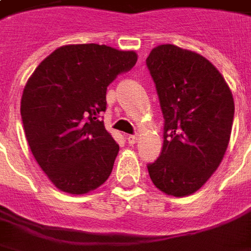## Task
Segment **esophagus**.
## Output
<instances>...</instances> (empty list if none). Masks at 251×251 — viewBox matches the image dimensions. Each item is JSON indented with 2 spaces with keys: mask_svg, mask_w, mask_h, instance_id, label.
I'll return each instance as SVG.
<instances>
[{
  "mask_svg": "<svg viewBox=\"0 0 251 251\" xmlns=\"http://www.w3.org/2000/svg\"><path fill=\"white\" fill-rule=\"evenodd\" d=\"M126 140H127V142H129L130 145H136L137 142H138V137H137V136H127V138H126Z\"/></svg>",
  "mask_w": 251,
  "mask_h": 251,
  "instance_id": "1",
  "label": "esophagus"
}]
</instances>
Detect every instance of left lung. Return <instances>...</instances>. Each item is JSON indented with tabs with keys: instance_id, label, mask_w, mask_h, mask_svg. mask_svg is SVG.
Wrapping results in <instances>:
<instances>
[{
	"instance_id": "left-lung-1",
	"label": "left lung",
	"mask_w": 251,
	"mask_h": 251,
	"mask_svg": "<svg viewBox=\"0 0 251 251\" xmlns=\"http://www.w3.org/2000/svg\"><path fill=\"white\" fill-rule=\"evenodd\" d=\"M147 66L164 117L160 157L148 164L153 184L181 198L196 192L226 153L234 120L231 90L204 56L174 44L153 48Z\"/></svg>"
}]
</instances>
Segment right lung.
I'll use <instances>...</instances> for the list:
<instances>
[{
    "instance_id": "add662e5",
    "label": "right lung",
    "mask_w": 251,
    "mask_h": 251,
    "mask_svg": "<svg viewBox=\"0 0 251 251\" xmlns=\"http://www.w3.org/2000/svg\"><path fill=\"white\" fill-rule=\"evenodd\" d=\"M136 63L134 51L71 44L55 50L28 79L21 98L25 137L63 192L88 194L109 179L120 147L98 118L107 86Z\"/></svg>"
}]
</instances>
